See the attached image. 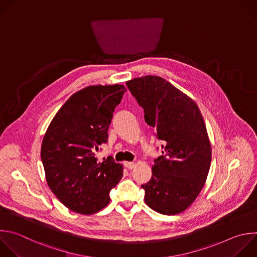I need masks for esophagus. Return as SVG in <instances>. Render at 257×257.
Returning <instances> with one entry per match:
<instances>
[{"mask_svg": "<svg viewBox=\"0 0 257 257\" xmlns=\"http://www.w3.org/2000/svg\"><path fill=\"white\" fill-rule=\"evenodd\" d=\"M124 165H125L127 168H129V169H132V168L135 167V163H134V162H129V161H126V162L124 163Z\"/></svg>", "mask_w": 257, "mask_h": 257, "instance_id": "1", "label": "esophagus"}]
</instances>
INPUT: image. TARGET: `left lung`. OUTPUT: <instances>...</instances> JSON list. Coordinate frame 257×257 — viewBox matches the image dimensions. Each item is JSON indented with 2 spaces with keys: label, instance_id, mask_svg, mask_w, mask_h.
<instances>
[{
  "label": "left lung",
  "instance_id": "1",
  "mask_svg": "<svg viewBox=\"0 0 257 257\" xmlns=\"http://www.w3.org/2000/svg\"><path fill=\"white\" fill-rule=\"evenodd\" d=\"M126 84L143 108L145 122L164 143L150 181L141 186L144 201L157 213L180 214L197 199L209 174L212 150L203 116L190 97L160 76Z\"/></svg>",
  "mask_w": 257,
  "mask_h": 257
}]
</instances>
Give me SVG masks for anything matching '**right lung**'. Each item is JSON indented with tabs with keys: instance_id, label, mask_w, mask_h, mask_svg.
Wrapping results in <instances>:
<instances>
[{
	"instance_id": "obj_1",
	"label": "right lung",
	"mask_w": 257,
	"mask_h": 257,
	"mask_svg": "<svg viewBox=\"0 0 257 257\" xmlns=\"http://www.w3.org/2000/svg\"><path fill=\"white\" fill-rule=\"evenodd\" d=\"M126 92L122 84L91 85L73 94L49 124L41 160L52 193L69 210L91 215L110 202V191L123 177L112 156L98 161L108 141L115 108Z\"/></svg>"
}]
</instances>
